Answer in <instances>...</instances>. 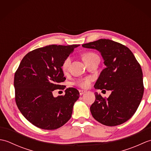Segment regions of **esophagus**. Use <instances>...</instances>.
I'll return each instance as SVG.
<instances>
[{
	"mask_svg": "<svg viewBox=\"0 0 151 151\" xmlns=\"http://www.w3.org/2000/svg\"><path fill=\"white\" fill-rule=\"evenodd\" d=\"M85 93H86V91H84V90H79V93L81 95L84 94Z\"/></svg>",
	"mask_w": 151,
	"mask_h": 151,
	"instance_id": "34e87169",
	"label": "esophagus"
}]
</instances>
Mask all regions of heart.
Returning <instances> with one entry per match:
<instances>
[{"label":"heart","mask_w":151,"mask_h":151,"mask_svg":"<svg viewBox=\"0 0 151 151\" xmlns=\"http://www.w3.org/2000/svg\"><path fill=\"white\" fill-rule=\"evenodd\" d=\"M97 55L94 52H88L84 54V56H83V58H84V61L86 62V61L90 60L95 56H97ZM70 64V58L68 57L63 61V64H62V69L64 70H66L68 69L69 67V65ZM91 81V79L90 78H86L85 79H82L81 80V81H78L77 82L78 86H79L80 87L83 88H87L89 87V86L90 85V82Z\"/></svg>","instance_id":"obj_1"}]
</instances>
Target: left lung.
<instances>
[{"instance_id": "1", "label": "left lung", "mask_w": 151, "mask_h": 151, "mask_svg": "<svg viewBox=\"0 0 151 151\" xmlns=\"http://www.w3.org/2000/svg\"><path fill=\"white\" fill-rule=\"evenodd\" d=\"M82 47L96 49L103 58L106 68L96 82L95 89L111 90L107 99L95 92L90 107L95 120L106 126H117L133 116L143 95V73L129 48L110 40L101 39Z\"/></svg>"}]
</instances>
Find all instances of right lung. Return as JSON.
I'll return each instance as SVG.
<instances>
[{
    "label": "right lung",
    "instance_id": "add662e5",
    "mask_svg": "<svg viewBox=\"0 0 151 151\" xmlns=\"http://www.w3.org/2000/svg\"><path fill=\"white\" fill-rule=\"evenodd\" d=\"M79 45H50L36 49L22 58L14 76L15 102L22 115L44 130H55L71 117L79 91L74 88L54 97L55 89H63V61Z\"/></svg>",
    "mask_w": 151,
    "mask_h": 151
}]
</instances>
